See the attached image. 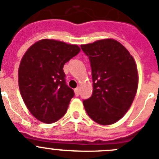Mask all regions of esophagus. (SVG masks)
<instances>
[{
	"label": "esophagus",
	"instance_id": "34e87169",
	"mask_svg": "<svg viewBox=\"0 0 159 159\" xmlns=\"http://www.w3.org/2000/svg\"><path fill=\"white\" fill-rule=\"evenodd\" d=\"M74 93H75V95L76 96H78L80 94V91H79V87L76 88L75 90H74Z\"/></svg>",
	"mask_w": 159,
	"mask_h": 159
}]
</instances>
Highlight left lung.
Listing matches in <instances>:
<instances>
[{"instance_id": "obj_1", "label": "left lung", "mask_w": 159, "mask_h": 159, "mask_svg": "<svg viewBox=\"0 0 159 159\" xmlns=\"http://www.w3.org/2000/svg\"><path fill=\"white\" fill-rule=\"evenodd\" d=\"M81 47L90 59L93 80V94L83 101L85 110L99 125H112L126 114L137 94L135 60L125 47L113 39Z\"/></svg>"}]
</instances>
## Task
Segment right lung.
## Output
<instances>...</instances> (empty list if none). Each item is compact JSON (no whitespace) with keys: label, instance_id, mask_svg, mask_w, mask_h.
Listing matches in <instances>:
<instances>
[{"label":"right lung","instance_id":"obj_1","mask_svg":"<svg viewBox=\"0 0 159 159\" xmlns=\"http://www.w3.org/2000/svg\"><path fill=\"white\" fill-rule=\"evenodd\" d=\"M76 44L43 39L23 55L18 68V86L32 116L52 124L63 116L74 92L65 84L63 67L80 52Z\"/></svg>","mask_w":159,"mask_h":159}]
</instances>
